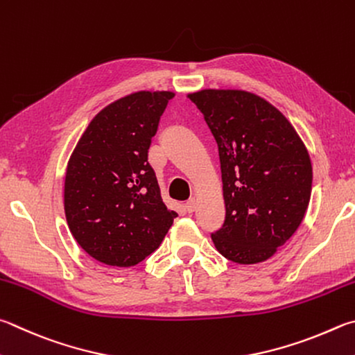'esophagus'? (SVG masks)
Returning <instances> with one entry per match:
<instances>
[{
	"instance_id": "esophagus-1",
	"label": "esophagus",
	"mask_w": 355,
	"mask_h": 355,
	"mask_svg": "<svg viewBox=\"0 0 355 355\" xmlns=\"http://www.w3.org/2000/svg\"><path fill=\"white\" fill-rule=\"evenodd\" d=\"M196 208H197V200L196 198H191V200H188V202L184 203L186 212H194Z\"/></svg>"
}]
</instances>
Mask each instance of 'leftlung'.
<instances>
[{
    "label": "left lung",
    "instance_id": "1",
    "mask_svg": "<svg viewBox=\"0 0 355 355\" xmlns=\"http://www.w3.org/2000/svg\"><path fill=\"white\" fill-rule=\"evenodd\" d=\"M208 124L220 158L225 222L212 233L236 263L272 257L304 218L312 192L311 157L287 118L242 89L188 94Z\"/></svg>",
    "mask_w": 355,
    "mask_h": 355
}]
</instances>
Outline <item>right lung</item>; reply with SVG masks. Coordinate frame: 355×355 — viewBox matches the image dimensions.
Instances as JSON below:
<instances>
[{
  "instance_id": "1",
  "label": "right lung",
  "mask_w": 355,
  "mask_h": 355,
  "mask_svg": "<svg viewBox=\"0 0 355 355\" xmlns=\"http://www.w3.org/2000/svg\"><path fill=\"white\" fill-rule=\"evenodd\" d=\"M171 92H138L89 122L68 161L65 216L96 261L132 267L163 242L178 214L166 208L147 161Z\"/></svg>"
}]
</instances>
